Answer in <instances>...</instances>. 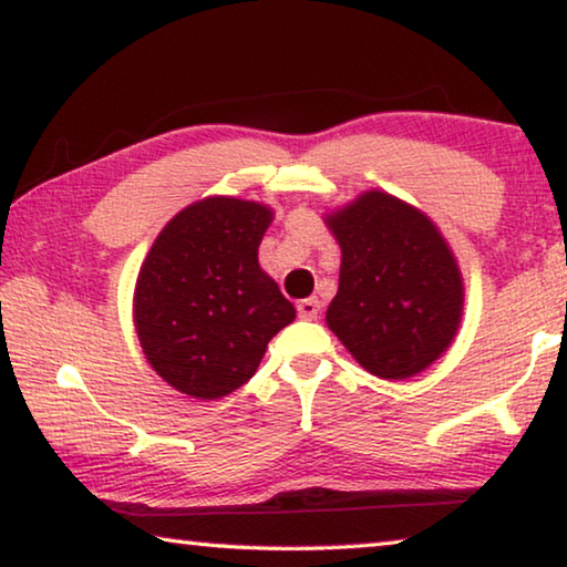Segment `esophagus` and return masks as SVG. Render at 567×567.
Segmentation results:
<instances>
[{
  "label": "esophagus",
  "instance_id": "34e87169",
  "mask_svg": "<svg viewBox=\"0 0 567 567\" xmlns=\"http://www.w3.org/2000/svg\"><path fill=\"white\" fill-rule=\"evenodd\" d=\"M319 307H321L319 299H313V296H311V299H301L299 303H296V311H299L301 319L313 321L319 317Z\"/></svg>",
  "mask_w": 567,
  "mask_h": 567
}]
</instances>
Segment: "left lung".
Here are the masks:
<instances>
[{"label":"left lung","instance_id":"8db88e82","mask_svg":"<svg viewBox=\"0 0 567 567\" xmlns=\"http://www.w3.org/2000/svg\"><path fill=\"white\" fill-rule=\"evenodd\" d=\"M342 248L327 324L364 370L405 380L454 339L464 286L429 217L385 193H368L329 217Z\"/></svg>","mask_w":567,"mask_h":567}]
</instances>
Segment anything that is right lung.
Wrapping results in <instances>:
<instances>
[{"label":"right lung","mask_w":567,"mask_h":567,"mask_svg":"<svg viewBox=\"0 0 567 567\" xmlns=\"http://www.w3.org/2000/svg\"><path fill=\"white\" fill-rule=\"evenodd\" d=\"M264 205L210 197L174 215L138 271L134 321L152 368L179 393L215 400L254 378L296 309L258 266Z\"/></svg>","instance_id":"right-lung-1"}]
</instances>
